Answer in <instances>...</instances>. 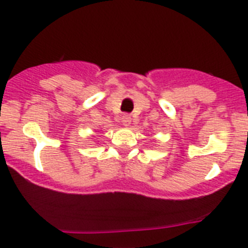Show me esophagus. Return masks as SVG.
Listing matches in <instances>:
<instances>
[{
  "instance_id": "1",
  "label": "esophagus",
  "mask_w": 248,
  "mask_h": 248,
  "mask_svg": "<svg viewBox=\"0 0 248 248\" xmlns=\"http://www.w3.org/2000/svg\"><path fill=\"white\" fill-rule=\"evenodd\" d=\"M122 124L124 126H129L131 124V117L129 114H124L122 117Z\"/></svg>"
}]
</instances>
